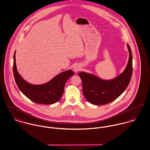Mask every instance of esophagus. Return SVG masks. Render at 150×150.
Masks as SVG:
<instances>
[{
  "label": "esophagus",
  "mask_w": 150,
  "mask_h": 150,
  "mask_svg": "<svg viewBox=\"0 0 150 150\" xmlns=\"http://www.w3.org/2000/svg\"><path fill=\"white\" fill-rule=\"evenodd\" d=\"M81 66L79 65V64L75 65V66L74 67V68H73V70H74V71L75 73H77L79 71L81 70Z\"/></svg>",
  "instance_id": "34e87169"
}]
</instances>
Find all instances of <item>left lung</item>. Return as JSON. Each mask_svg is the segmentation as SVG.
Listing matches in <instances>:
<instances>
[{
    "label": "left lung",
    "instance_id": "8db88e82",
    "mask_svg": "<svg viewBox=\"0 0 150 150\" xmlns=\"http://www.w3.org/2000/svg\"><path fill=\"white\" fill-rule=\"evenodd\" d=\"M129 59L124 71L111 80L102 79L91 74L81 72L83 92L88 102L95 105H104L115 100L127 88L132 74V55L127 45Z\"/></svg>",
    "mask_w": 150,
    "mask_h": 150
}]
</instances>
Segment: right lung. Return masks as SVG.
<instances>
[{
	"mask_svg": "<svg viewBox=\"0 0 150 150\" xmlns=\"http://www.w3.org/2000/svg\"><path fill=\"white\" fill-rule=\"evenodd\" d=\"M13 55V72L16 83L23 94L35 103L43 104L55 103L63 95L66 81L74 73L71 69L61 72L45 84L35 85L24 81L18 73Z\"/></svg>",
	"mask_w": 150,
	"mask_h": 150,
	"instance_id": "add662e5",
	"label": "right lung"
}]
</instances>
